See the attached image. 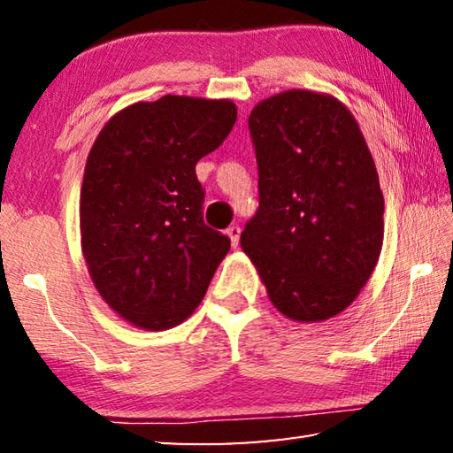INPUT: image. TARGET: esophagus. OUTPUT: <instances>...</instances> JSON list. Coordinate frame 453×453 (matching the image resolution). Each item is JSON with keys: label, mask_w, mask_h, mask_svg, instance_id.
Instances as JSON below:
<instances>
[{"label": "esophagus", "mask_w": 453, "mask_h": 453, "mask_svg": "<svg viewBox=\"0 0 453 453\" xmlns=\"http://www.w3.org/2000/svg\"><path fill=\"white\" fill-rule=\"evenodd\" d=\"M227 237H229V242H232V245L234 248H237V243H240V234H242V229H240V226H229L227 227Z\"/></svg>", "instance_id": "esophagus-1"}]
</instances>
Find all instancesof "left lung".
<instances>
[{"instance_id": "left-lung-1", "label": "left lung", "mask_w": 453, "mask_h": 453, "mask_svg": "<svg viewBox=\"0 0 453 453\" xmlns=\"http://www.w3.org/2000/svg\"><path fill=\"white\" fill-rule=\"evenodd\" d=\"M259 208L242 250L270 302L324 321L356 300L380 259L383 194L364 134L334 96L281 91L250 113Z\"/></svg>"}]
</instances>
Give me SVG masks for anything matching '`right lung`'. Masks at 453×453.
Masks as SVG:
<instances>
[{
    "mask_svg": "<svg viewBox=\"0 0 453 453\" xmlns=\"http://www.w3.org/2000/svg\"><path fill=\"white\" fill-rule=\"evenodd\" d=\"M235 119L229 99L164 96L118 111L91 145L81 251L99 296L135 327L181 324L229 251V237L203 224L196 164Z\"/></svg>",
    "mask_w": 453,
    "mask_h": 453,
    "instance_id": "right-lung-1",
    "label": "right lung"
}]
</instances>
